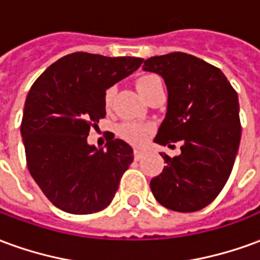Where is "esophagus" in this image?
Masks as SVG:
<instances>
[{
	"mask_svg": "<svg viewBox=\"0 0 260 260\" xmlns=\"http://www.w3.org/2000/svg\"><path fill=\"white\" fill-rule=\"evenodd\" d=\"M145 154H146V150H143V149H135V150H134L135 160H141L142 157H145Z\"/></svg>",
	"mask_w": 260,
	"mask_h": 260,
	"instance_id": "esophagus-1",
	"label": "esophagus"
}]
</instances>
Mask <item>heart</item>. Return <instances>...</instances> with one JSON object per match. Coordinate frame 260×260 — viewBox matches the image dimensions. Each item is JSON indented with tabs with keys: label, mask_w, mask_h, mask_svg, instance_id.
Wrapping results in <instances>:
<instances>
[{
	"label": "heart",
	"mask_w": 260,
	"mask_h": 260,
	"mask_svg": "<svg viewBox=\"0 0 260 260\" xmlns=\"http://www.w3.org/2000/svg\"><path fill=\"white\" fill-rule=\"evenodd\" d=\"M161 85H163L161 79L154 74L142 75L141 78H138V80H136V89L141 93V96L143 99H146V96L150 91L154 90L156 87ZM113 97L114 89L110 87V89L106 90V94H104V104H106V107L111 106ZM149 132H150L149 126L138 124V122H124L119 126V135L128 142H131V143H136V145H141V143L146 141L147 136H149Z\"/></svg>",
	"instance_id": "heart-1"
}]
</instances>
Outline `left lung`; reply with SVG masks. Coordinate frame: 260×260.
I'll return each mask as SVG.
<instances>
[{"mask_svg":"<svg viewBox=\"0 0 260 260\" xmlns=\"http://www.w3.org/2000/svg\"><path fill=\"white\" fill-rule=\"evenodd\" d=\"M143 71L160 75L167 86V113L154 142L181 154L160 153L167 166L150 181L156 201L174 212H198L221 192L241 141L237 91L224 74L185 53L156 55Z\"/></svg>","mask_w":260,"mask_h":260,"instance_id":"8db88e82","label":"left lung"}]
</instances>
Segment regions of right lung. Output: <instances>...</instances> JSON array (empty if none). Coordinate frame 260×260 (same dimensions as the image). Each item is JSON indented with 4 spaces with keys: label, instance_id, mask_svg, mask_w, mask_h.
<instances>
[{
    "label": "right lung",
    "instance_id": "obj_1",
    "mask_svg": "<svg viewBox=\"0 0 260 260\" xmlns=\"http://www.w3.org/2000/svg\"><path fill=\"white\" fill-rule=\"evenodd\" d=\"M142 62L136 57L68 54L33 83L20 135L30 175L54 206L89 214L111 203L134 150L121 139L97 149L87 143V135L106 117V90Z\"/></svg>",
    "mask_w": 260,
    "mask_h": 260
}]
</instances>
